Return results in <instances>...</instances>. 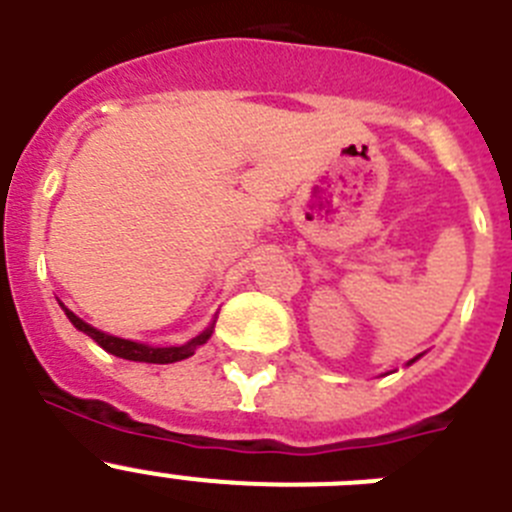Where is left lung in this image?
Instances as JSON below:
<instances>
[{
  "label": "left lung",
  "instance_id": "1",
  "mask_svg": "<svg viewBox=\"0 0 512 512\" xmlns=\"http://www.w3.org/2000/svg\"><path fill=\"white\" fill-rule=\"evenodd\" d=\"M413 361H415V359H413Z\"/></svg>",
  "mask_w": 512,
  "mask_h": 512
}]
</instances>
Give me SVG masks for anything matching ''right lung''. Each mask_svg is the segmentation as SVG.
Wrapping results in <instances>:
<instances>
[{"mask_svg":"<svg viewBox=\"0 0 512 512\" xmlns=\"http://www.w3.org/2000/svg\"><path fill=\"white\" fill-rule=\"evenodd\" d=\"M63 310H66V307H63ZM66 315H69V320L81 330V333H87V336L92 338V341H97L104 351H110V354L120 356V359L148 361V364H174V361L189 359V356L194 354V348L202 346L212 333V328H207L205 333H200V336L192 338V341L184 343V346L153 348V346H146V343H135V341H125V338L107 336V333H102V330L92 328V325H87L81 318H76L71 310H66Z\"/></svg>","mask_w":512,"mask_h":512,"instance_id":"obj_1","label":"right lung"}]
</instances>
